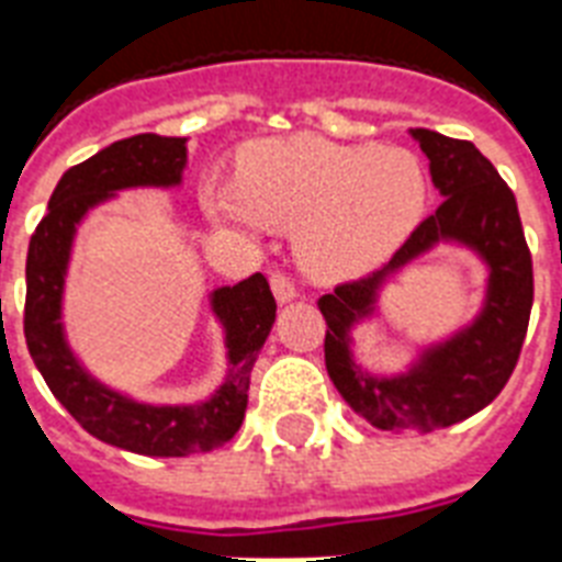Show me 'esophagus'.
I'll list each match as a JSON object with an SVG mask.
<instances>
[{"label":"esophagus","mask_w":562,"mask_h":562,"mask_svg":"<svg viewBox=\"0 0 562 562\" xmlns=\"http://www.w3.org/2000/svg\"><path fill=\"white\" fill-rule=\"evenodd\" d=\"M271 291H273V297H277V303H280V306H285V303H291V300L297 297V289H294V282H291L289 277H282V273H271Z\"/></svg>","instance_id":"obj_1"}]
</instances>
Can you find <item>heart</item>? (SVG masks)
I'll return each instance as SVG.
<instances>
[{
	"instance_id": "obj_1",
	"label": "heart",
	"mask_w": 562,
	"mask_h": 562,
	"mask_svg": "<svg viewBox=\"0 0 562 562\" xmlns=\"http://www.w3.org/2000/svg\"><path fill=\"white\" fill-rule=\"evenodd\" d=\"M201 201L215 224L245 236L294 233L300 268L333 285L379 268L414 233L428 178L405 148L289 136L245 148L238 180H210Z\"/></svg>"
}]
</instances>
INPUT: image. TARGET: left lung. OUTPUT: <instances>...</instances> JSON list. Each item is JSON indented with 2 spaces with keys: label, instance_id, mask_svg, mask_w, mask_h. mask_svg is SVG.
<instances>
[{
  "label": "left lung",
  "instance_id": "1",
  "mask_svg": "<svg viewBox=\"0 0 562 562\" xmlns=\"http://www.w3.org/2000/svg\"><path fill=\"white\" fill-rule=\"evenodd\" d=\"M428 157L431 183L443 203L419 224L382 271L324 294L317 308L326 321V370L361 419L405 435L437 431L479 414L496 400L516 368L533 303L531 254L514 192L493 162L472 143L411 127ZM437 246L475 255L485 270L480 312L437 342L420 345L402 371L379 374L355 359L351 333L378 319L386 282Z\"/></svg>",
  "mask_w": 562,
  "mask_h": 562
}]
</instances>
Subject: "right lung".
<instances>
[{
  "label": "right lung",
  "instance_id": "add662e5",
  "mask_svg": "<svg viewBox=\"0 0 562 562\" xmlns=\"http://www.w3.org/2000/svg\"><path fill=\"white\" fill-rule=\"evenodd\" d=\"M187 136L136 134L101 148L66 171L48 198L25 262V344L55 400L101 443L148 458L210 452L236 435L247 408L256 356L277 321L262 273L210 291V312L224 338V379L198 402H145L101 382L69 344L66 277L87 215L131 189H180L189 166Z\"/></svg>",
  "mask_w": 562,
  "mask_h": 562
}]
</instances>
